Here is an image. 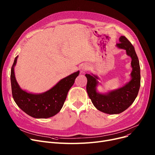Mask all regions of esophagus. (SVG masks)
<instances>
[{"instance_id": "34e87169", "label": "esophagus", "mask_w": 155, "mask_h": 155, "mask_svg": "<svg viewBox=\"0 0 155 155\" xmlns=\"http://www.w3.org/2000/svg\"><path fill=\"white\" fill-rule=\"evenodd\" d=\"M86 68H87V67H84H84H82V70L83 71H85V70H86Z\"/></svg>"}]
</instances>
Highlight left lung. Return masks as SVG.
I'll list each match as a JSON object with an SVG mask.
<instances>
[{
	"instance_id": "left-lung-1",
	"label": "left lung",
	"mask_w": 155,
	"mask_h": 155,
	"mask_svg": "<svg viewBox=\"0 0 155 155\" xmlns=\"http://www.w3.org/2000/svg\"><path fill=\"white\" fill-rule=\"evenodd\" d=\"M119 43L116 46L124 49L128 56L131 57V80L126 85L107 94L97 92L96 86L98 84L95 75L85 74L87 78V92L94 106L99 110L109 114H119L126 110L134 101L140 90L141 75L139 60L134 48L131 42L124 36L119 38Z\"/></svg>"
}]
</instances>
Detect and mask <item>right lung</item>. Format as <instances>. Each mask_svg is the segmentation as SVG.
Returning a JSON list of instances; mask_svg holds the SVG:
<instances>
[{
  "label": "right lung",
  "mask_w": 155,
  "mask_h": 155,
  "mask_svg": "<svg viewBox=\"0 0 155 155\" xmlns=\"http://www.w3.org/2000/svg\"><path fill=\"white\" fill-rule=\"evenodd\" d=\"M18 57L15 58L11 72L12 94L15 102L21 109L32 117L45 119L54 116L62 108L70 88L79 74V71L63 78L45 93L29 94L22 90L15 78L14 68Z\"/></svg>",
  "instance_id": "add662e5"
}]
</instances>
